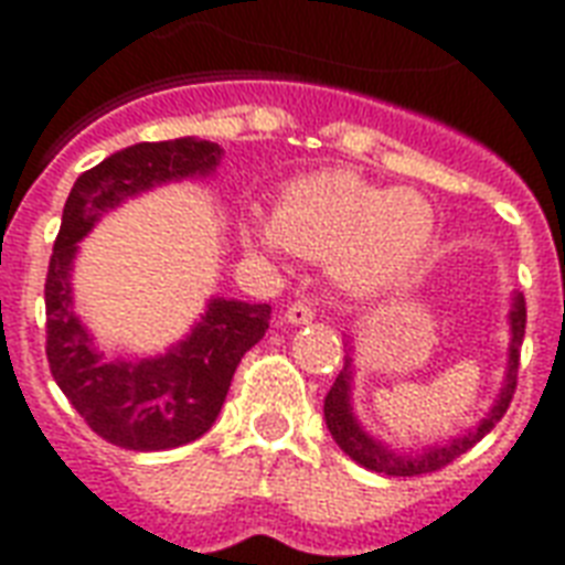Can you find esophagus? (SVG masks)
<instances>
[{
	"label": "esophagus",
	"instance_id": "obj_1",
	"mask_svg": "<svg viewBox=\"0 0 565 565\" xmlns=\"http://www.w3.org/2000/svg\"><path fill=\"white\" fill-rule=\"evenodd\" d=\"M313 317H317V310L308 299L292 301L290 308L284 310V322H290V326H308V322H313Z\"/></svg>",
	"mask_w": 565,
	"mask_h": 565
}]
</instances>
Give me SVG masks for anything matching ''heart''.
<instances>
[{
    "mask_svg": "<svg viewBox=\"0 0 565 565\" xmlns=\"http://www.w3.org/2000/svg\"><path fill=\"white\" fill-rule=\"evenodd\" d=\"M434 211L413 190H377L349 170H319L278 190L273 216L243 213V243L264 255L328 260L349 290L402 281L434 239Z\"/></svg>",
    "mask_w": 565,
    "mask_h": 565,
    "instance_id": "heart-1",
    "label": "heart"
}]
</instances>
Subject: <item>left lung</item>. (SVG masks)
Masks as SVG:
<instances>
[{"mask_svg": "<svg viewBox=\"0 0 565 565\" xmlns=\"http://www.w3.org/2000/svg\"><path fill=\"white\" fill-rule=\"evenodd\" d=\"M525 299L522 292L513 296V305H510L508 322H510V345H508V370H504V381H501V390L492 402L490 413L483 416L481 422H475L472 428H466L463 434L446 439V443H434V446L416 448V451H407V448H390L386 443L375 439L370 430L363 428L358 413H354L352 404V384H354V345L352 340L345 337V363L340 375H337L334 386L328 390L326 395V425L331 430V437L345 455L352 457L354 463L366 466L372 472L381 475H395V478H413V475L437 472L443 466H448L451 460H457L460 455H466L475 443H481L495 422L508 413L510 398L516 393V372H519V345H522V337H525Z\"/></svg>", "mask_w": 565, "mask_h": 565, "instance_id": "1", "label": "left lung"}]
</instances>
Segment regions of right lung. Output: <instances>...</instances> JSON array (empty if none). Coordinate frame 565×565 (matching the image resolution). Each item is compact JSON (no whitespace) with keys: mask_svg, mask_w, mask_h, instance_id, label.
<instances>
[{"mask_svg":"<svg viewBox=\"0 0 565 565\" xmlns=\"http://www.w3.org/2000/svg\"><path fill=\"white\" fill-rule=\"evenodd\" d=\"M222 149L179 137L135 143L75 179L46 275V358L52 377L102 439L128 451L188 446L211 430L239 358L266 334L269 305L213 296L190 334L154 358H105L73 301L78 243L108 211L152 188L211 179Z\"/></svg>","mask_w":565,"mask_h":565,"instance_id":"right-lung-1","label":"right lung"}]
</instances>
